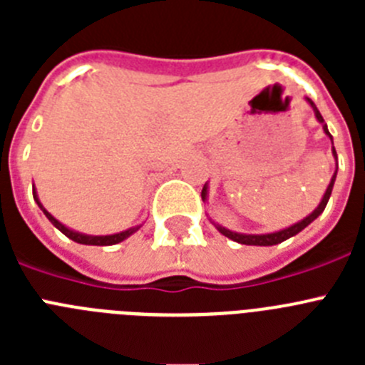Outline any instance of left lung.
Wrapping results in <instances>:
<instances>
[{
    "label": "left lung",
    "instance_id": "left-lung-1",
    "mask_svg": "<svg viewBox=\"0 0 365 365\" xmlns=\"http://www.w3.org/2000/svg\"><path fill=\"white\" fill-rule=\"evenodd\" d=\"M307 102L311 104V108L314 109V115L316 118H318V122H322L324 124V117L320 115V111H318V108L314 106V102H312L311 98H307ZM324 131L325 135H329V138L333 140V137H331V133H329L327 130V124H324ZM333 155H334V159H336V150H334L333 146ZM336 172H338V159H336ZM336 172H334L333 179H331V182H329L327 190H325L324 193V199H322V202L318 205V208H316L314 212H312L311 215H307L305 219H302L299 222H296V225H292V227L285 228V230H279V232H272V234H237V232H232V230H227L225 227H219V225H215L217 227V230L221 232L222 235H227L228 240L235 241V243H241V245H256V247H270V245H278V243H283L285 240H289V237H292V235H296L298 232H302L303 228L309 227L312 221H314L318 215L322 214V212L325 210V206H327V201L329 197H331V192H333V186H334V179H336ZM201 197L202 201L206 199V185L205 188H202L201 192Z\"/></svg>",
    "mask_w": 365,
    "mask_h": 365
}]
</instances>
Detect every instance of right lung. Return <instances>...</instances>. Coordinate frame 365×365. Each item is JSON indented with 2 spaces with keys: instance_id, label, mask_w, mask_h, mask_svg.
I'll return each mask as SVG.
<instances>
[{
  "instance_id": "right-lung-1",
  "label": "right lung",
  "mask_w": 365,
  "mask_h": 365,
  "mask_svg": "<svg viewBox=\"0 0 365 365\" xmlns=\"http://www.w3.org/2000/svg\"><path fill=\"white\" fill-rule=\"evenodd\" d=\"M32 195H34V199H36L38 206H40L41 210H43V214L47 215V219H49V221L53 222L54 227H56L58 230L62 232L63 235H67L69 240L76 241V243H80V245H96V247H109V245L120 243V241H124L125 237H130V235L133 234V232H137L138 228H140V227H135V228H130V230H124V232H120V234H113V235H86V234H80V232L69 230V228H67V227H63L62 222L58 221V219H54L53 215L49 214V212L45 210L43 206H41V202L38 201V195H36V192H34V190H32Z\"/></svg>"
}]
</instances>
